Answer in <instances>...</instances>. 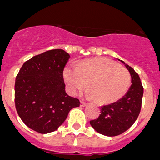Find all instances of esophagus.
Masks as SVG:
<instances>
[{"label": "esophagus", "mask_w": 160, "mask_h": 160, "mask_svg": "<svg viewBox=\"0 0 160 160\" xmlns=\"http://www.w3.org/2000/svg\"><path fill=\"white\" fill-rule=\"evenodd\" d=\"M87 104L88 103H86V102L83 101V100H81V101H80V107H85Z\"/></svg>", "instance_id": "34e87169"}]
</instances>
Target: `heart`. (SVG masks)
I'll return each mask as SVG.
<instances>
[{"instance_id":"obj_1","label":"heart","mask_w":160,"mask_h":160,"mask_svg":"<svg viewBox=\"0 0 160 160\" xmlns=\"http://www.w3.org/2000/svg\"><path fill=\"white\" fill-rule=\"evenodd\" d=\"M63 75L72 94L87 88L89 82V95L102 103L121 99L128 91L132 80L128 70L106 57L88 59L77 67L66 66Z\"/></svg>"}]
</instances>
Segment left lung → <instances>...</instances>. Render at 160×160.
<instances>
[{"label": "left lung", "instance_id": "obj_1", "mask_svg": "<svg viewBox=\"0 0 160 160\" xmlns=\"http://www.w3.org/2000/svg\"><path fill=\"white\" fill-rule=\"evenodd\" d=\"M132 77V85L126 94L116 102L101 107V113L90 124L99 133L116 136L132 126L139 115L143 95V88L139 75L128 64L121 60Z\"/></svg>", "mask_w": 160, "mask_h": 160}]
</instances>
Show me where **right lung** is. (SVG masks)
<instances>
[{"label":"right lung","mask_w":160,"mask_h":160,"mask_svg":"<svg viewBox=\"0 0 160 160\" xmlns=\"http://www.w3.org/2000/svg\"><path fill=\"white\" fill-rule=\"evenodd\" d=\"M70 58L63 49H52L27 60L17 74L15 104L20 118L41 134L58 129L78 99L65 92L63 71Z\"/></svg>","instance_id":"right-lung-1"}]
</instances>
